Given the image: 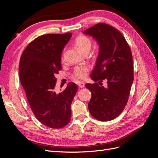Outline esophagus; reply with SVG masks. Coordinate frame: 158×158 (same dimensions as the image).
Returning <instances> with one entry per match:
<instances>
[{
    "instance_id": "34e87169",
    "label": "esophagus",
    "mask_w": 158,
    "mask_h": 158,
    "mask_svg": "<svg viewBox=\"0 0 158 158\" xmlns=\"http://www.w3.org/2000/svg\"><path fill=\"white\" fill-rule=\"evenodd\" d=\"M78 85L79 88H83L85 87V84L84 82H79Z\"/></svg>"
}]
</instances>
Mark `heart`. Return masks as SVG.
<instances>
[{"label": "heart", "instance_id": "1", "mask_svg": "<svg viewBox=\"0 0 158 158\" xmlns=\"http://www.w3.org/2000/svg\"><path fill=\"white\" fill-rule=\"evenodd\" d=\"M74 44L76 48L84 53L87 54L92 47V41L88 36L81 34L75 38ZM89 70V68L87 65L77 66L74 69L72 77L76 80H83L86 77V74Z\"/></svg>", "mask_w": 158, "mask_h": 158}]
</instances>
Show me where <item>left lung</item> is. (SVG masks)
<instances>
[{"label":"left lung","mask_w":158,"mask_h":158,"mask_svg":"<svg viewBox=\"0 0 158 158\" xmlns=\"http://www.w3.org/2000/svg\"><path fill=\"white\" fill-rule=\"evenodd\" d=\"M84 33L92 36L99 45L91 74L95 83L85 84L92 93L89 111L98 121H111L123 112L130 95L134 80L131 50L122 33L105 23L95 24ZM104 79L108 81L106 87L102 85Z\"/></svg>","instance_id":"1"}]
</instances>
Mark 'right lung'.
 Wrapping results in <instances>:
<instances>
[{
    "mask_svg": "<svg viewBox=\"0 0 158 158\" xmlns=\"http://www.w3.org/2000/svg\"><path fill=\"white\" fill-rule=\"evenodd\" d=\"M72 36L45 34L35 38L23 51L19 64L20 82L34 115L51 128L65 127L71 118L70 106L77 85L69 82L63 92H55V75L62 69L61 52Z\"/></svg>",
    "mask_w": 158,
    "mask_h": 158,
    "instance_id": "obj_1",
    "label": "right lung"
}]
</instances>
